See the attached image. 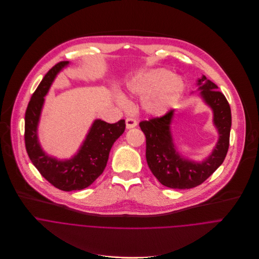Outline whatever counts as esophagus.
I'll return each mask as SVG.
<instances>
[{"label": "esophagus", "instance_id": "34e87169", "mask_svg": "<svg viewBox=\"0 0 259 259\" xmlns=\"http://www.w3.org/2000/svg\"><path fill=\"white\" fill-rule=\"evenodd\" d=\"M125 124H126V128H133V127H136L138 125V121L135 118L128 117L125 120Z\"/></svg>", "mask_w": 259, "mask_h": 259}]
</instances>
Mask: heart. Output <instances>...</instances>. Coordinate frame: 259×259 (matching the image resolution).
Listing matches in <instances>:
<instances>
[{
  "mask_svg": "<svg viewBox=\"0 0 259 259\" xmlns=\"http://www.w3.org/2000/svg\"><path fill=\"white\" fill-rule=\"evenodd\" d=\"M131 94L144 98L143 108L153 116L166 114L181 98L185 82L172 72L157 68L142 72L127 83Z\"/></svg>",
  "mask_w": 259,
  "mask_h": 259,
  "instance_id": "1",
  "label": "heart"
}]
</instances>
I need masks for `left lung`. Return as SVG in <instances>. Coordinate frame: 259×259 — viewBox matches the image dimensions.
I'll return each instance as SVG.
<instances>
[{"label": "left lung", "instance_id": "left-lung-1", "mask_svg": "<svg viewBox=\"0 0 259 259\" xmlns=\"http://www.w3.org/2000/svg\"><path fill=\"white\" fill-rule=\"evenodd\" d=\"M197 84L203 101L212 109L213 123L220 136L213 151L202 162L186 159L177 150L170 131L175 110L140 122L146 136L148 166L163 186L171 189H191L201 185L222 165L229 150L232 125L229 102L218 85L206 76L199 78Z\"/></svg>", "mask_w": 259, "mask_h": 259}]
</instances>
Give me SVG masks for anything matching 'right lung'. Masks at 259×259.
I'll return each mask as SVG.
<instances>
[{
  "instance_id": "1",
  "label": "right lung",
  "mask_w": 259,
  "mask_h": 259,
  "mask_svg": "<svg viewBox=\"0 0 259 259\" xmlns=\"http://www.w3.org/2000/svg\"><path fill=\"white\" fill-rule=\"evenodd\" d=\"M68 64V61L57 63L41 79L27 105L24 127L25 148L32 164L50 184L65 192L88 188L102 175L114 142L125 130L124 119L116 123L96 119L78 152L71 159L58 160L42 151L37 138V124L45 96L57 74Z\"/></svg>"
}]
</instances>
